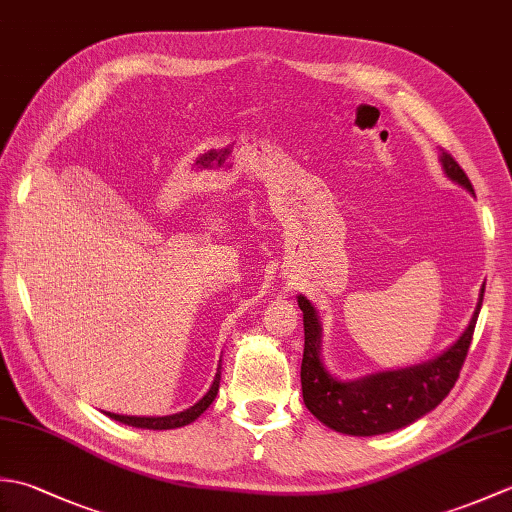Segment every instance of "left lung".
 Returning a JSON list of instances; mask_svg holds the SVG:
<instances>
[{
	"instance_id": "1",
	"label": "left lung",
	"mask_w": 512,
	"mask_h": 512,
	"mask_svg": "<svg viewBox=\"0 0 512 512\" xmlns=\"http://www.w3.org/2000/svg\"><path fill=\"white\" fill-rule=\"evenodd\" d=\"M440 160L451 180L475 193L469 176L449 151L442 149ZM482 299L484 286L469 328L447 352L433 361L341 383L325 372L321 363V325L317 310L306 297H297L303 312V334H306L301 361L303 402L312 416L347 436H378V433L396 431L416 422L424 413L436 409L460 378V369L473 341L475 323L480 317Z\"/></svg>"
}]
</instances>
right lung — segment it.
<instances>
[{
    "mask_svg": "<svg viewBox=\"0 0 512 512\" xmlns=\"http://www.w3.org/2000/svg\"><path fill=\"white\" fill-rule=\"evenodd\" d=\"M217 389H220V369H217L215 374V380L211 389L206 391V396L202 400L195 402L193 407H189L187 411H180V413H173V416H165V418H138V416H118V413H110L107 411V416L123 422V424H129V427H140V429H176V427H184V424L193 422L195 418H200L202 413L209 409L211 402L215 400L217 396Z\"/></svg>",
    "mask_w": 512,
    "mask_h": 512,
    "instance_id": "1",
    "label": "right lung"
}]
</instances>
